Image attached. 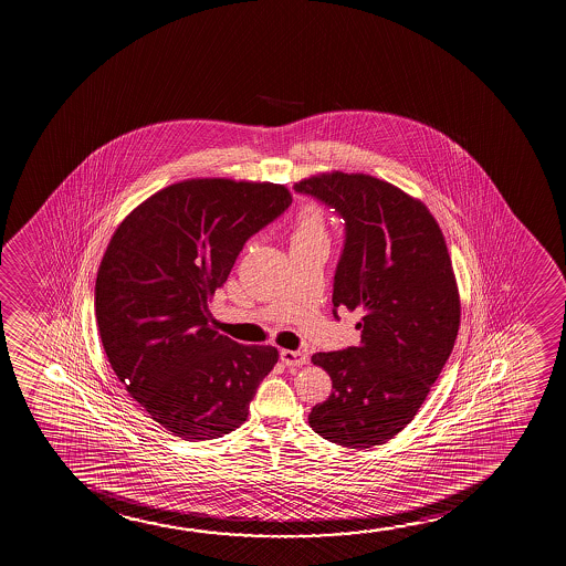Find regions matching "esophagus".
<instances>
[{"label":"esophagus","instance_id":"34e87169","mask_svg":"<svg viewBox=\"0 0 566 566\" xmlns=\"http://www.w3.org/2000/svg\"><path fill=\"white\" fill-rule=\"evenodd\" d=\"M280 359H282L287 367H300V365L307 364V354H303L300 349H282V352H280Z\"/></svg>","mask_w":566,"mask_h":566}]
</instances>
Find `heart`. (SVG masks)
Returning a JSON list of instances; mask_svg holds the SVG:
<instances>
[{"label":"heart","mask_w":566,"mask_h":566,"mask_svg":"<svg viewBox=\"0 0 566 566\" xmlns=\"http://www.w3.org/2000/svg\"><path fill=\"white\" fill-rule=\"evenodd\" d=\"M294 238H326L325 220L317 207H305L295 220Z\"/></svg>","instance_id":"1"}]
</instances>
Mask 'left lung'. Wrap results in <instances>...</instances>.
<instances>
[{"mask_svg": "<svg viewBox=\"0 0 566 566\" xmlns=\"http://www.w3.org/2000/svg\"><path fill=\"white\" fill-rule=\"evenodd\" d=\"M295 193L344 220L333 315H361V340L311 357L333 392L310 413L326 441L369 449L410 423L454 348L460 300L441 228L426 205L364 174L303 179Z\"/></svg>", "mask_w": 566, "mask_h": 566, "instance_id": "8db88e82", "label": "left lung"}]
</instances>
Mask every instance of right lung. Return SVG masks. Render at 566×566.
Returning a JSON list of instances; mask_svg holds the SVG:
<instances>
[{
	"mask_svg": "<svg viewBox=\"0 0 566 566\" xmlns=\"http://www.w3.org/2000/svg\"><path fill=\"white\" fill-rule=\"evenodd\" d=\"M292 205L279 184L187 179L166 187L119 224L102 259L94 310L109 365L156 423L186 441L240 427L272 346H243L209 325L251 235Z\"/></svg>",
	"mask_w": 566,
	"mask_h": 566,
	"instance_id": "right-lung-1",
	"label": "right lung"
}]
</instances>
